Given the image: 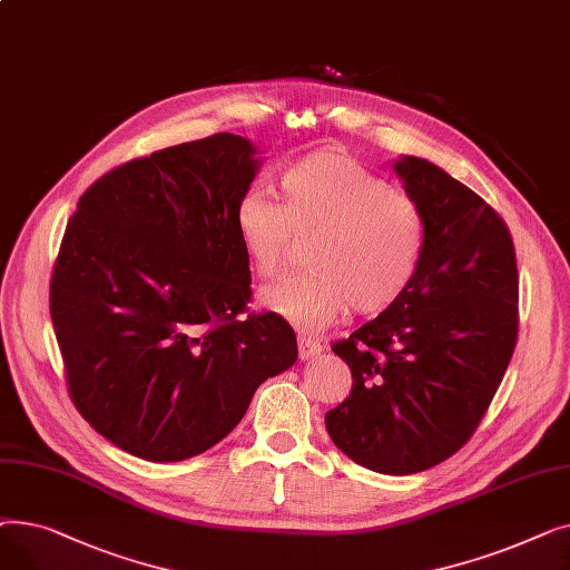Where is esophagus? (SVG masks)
I'll use <instances>...</instances> for the list:
<instances>
[{
    "label": "esophagus",
    "instance_id": "1",
    "mask_svg": "<svg viewBox=\"0 0 570 570\" xmlns=\"http://www.w3.org/2000/svg\"><path fill=\"white\" fill-rule=\"evenodd\" d=\"M321 351H323L321 342H316V340H312V337H307V335L297 337V353H301L303 361H309V357L321 355Z\"/></svg>",
    "mask_w": 570,
    "mask_h": 570
}]
</instances>
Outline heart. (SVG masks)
Listing matches in <instances>:
<instances>
[{
	"label": "heart",
	"mask_w": 570,
	"mask_h": 570,
	"mask_svg": "<svg viewBox=\"0 0 570 570\" xmlns=\"http://www.w3.org/2000/svg\"><path fill=\"white\" fill-rule=\"evenodd\" d=\"M284 205L247 191L235 207V230L252 267H279L293 230L312 239L305 273L261 291V305L303 333H318L353 309L381 314L402 301L421 269L428 222L411 196L393 191L342 153H314L279 177Z\"/></svg>",
	"instance_id": "1"
}]
</instances>
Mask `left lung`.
<instances>
[{"mask_svg":"<svg viewBox=\"0 0 570 570\" xmlns=\"http://www.w3.org/2000/svg\"><path fill=\"white\" fill-rule=\"evenodd\" d=\"M393 170L425 215V256L400 303L333 344L353 387L325 428L355 464L406 475L481 423L515 351L520 282L511 233L481 196L421 157Z\"/></svg>","mask_w":570,"mask_h":570,"instance_id":"obj_1","label":"left lung"}]
</instances>
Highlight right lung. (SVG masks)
<instances>
[{
    "instance_id": "right-lung-1",
    "label": "right lung",
    "mask_w": 570,
    "mask_h": 570,
    "mask_svg": "<svg viewBox=\"0 0 570 570\" xmlns=\"http://www.w3.org/2000/svg\"><path fill=\"white\" fill-rule=\"evenodd\" d=\"M261 164L235 134L166 147L97 179L67 224L50 316L69 393L129 455L205 453L297 361L282 316L237 318L252 273L235 207Z\"/></svg>"
}]
</instances>
